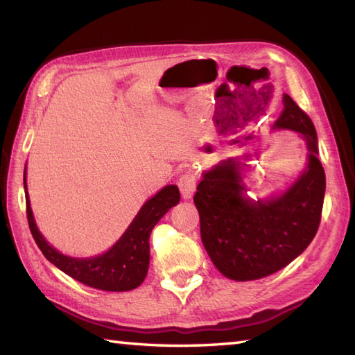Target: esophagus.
<instances>
[{
  "instance_id": "esophagus-1",
  "label": "esophagus",
  "mask_w": 355,
  "mask_h": 355,
  "mask_svg": "<svg viewBox=\"0 0 355 355\" xmlns=\"http://www.w3.org/2000/svg\"><path fill=\"white\" fill-rule=\"evenodd\" d=\"M196 184H197V177L196 173L192 172H184L182 177L178 178V188L182 192L183 198H191L196 192Z\"/></svg>"
}]
</instances>
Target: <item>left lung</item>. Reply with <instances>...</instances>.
I'll list each match as a JSON object with an SVG mask.
<instances>
[{"label":"left lung","mask_w":355,"mask_h":355,"mask_svg":"<svg viewBox=\"0 0 355 355\" xmlns=\"http://www.w3.org/2000/svg\"><path fill=\"white\" fill-rule=\"evenodd\" d=\"M282 104L275 127L301 133L309 149L306 171L284 196L254 203L245 200L241 163L234 158L205 172L197 186L202 242L212 263L230 279L251 281L278 272L307 248L320 227L326 175L317 158V132L288 94Z\"/></svg>","instance_id":"8db88e82"}]
</instances>
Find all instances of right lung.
<instances>
[{"label":"right lung","instance_id":"obj_1","mask_svg":"<svg viewBox=\"0 0 355 355\" xmlns=\"http://www.w3.org/2000/svg\"><path fill=\"white\" fill-rule=\"evenodd\" d=\"M24 189L26 216H28L31 233L44 257L73 279L88 287L107 290V292H125V290L137 288L144 281L149 270V237L152 230L159 222V218L180 202L177 186H166L141 208L124 236L107 253L88 257V259H76V257L63 256L54 250L37 230L31 211L28 188H26V172Z\"/></svg>","mask_w":355,"mask_h":355}]
</instances>
